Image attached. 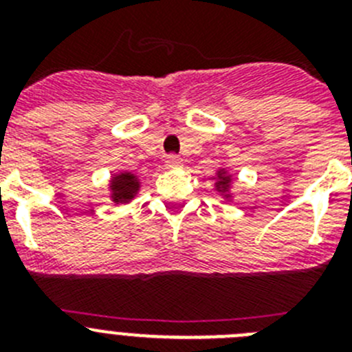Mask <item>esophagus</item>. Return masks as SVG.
<instances>
[{"mask_svg": "<svg viewBox=\"0 0 352 352\" xmlns=\"http://www.w3.org/2000/svg\"><path fill=\"white\" fill-rule=\"evenodd\" d=\"M166 164L169 167H179L183 164V160H182V157H178V155H169L166 160Z\"/></svg>", "mask_w": 352, "mask_h": 352, "instance_id": "esophagus-1", "label": "esophagus"}]
</instances>
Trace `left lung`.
Listing matches in <instances>:
<instances>
[{
	"mask_svg": "<svg viewBox=\"0 0 352 352\" xmlns=\"http://www.w3.org/2000/svg\"><path fill=\"white\" fill-rule=\"evenodd\" d=\"M231 176H227L226 170H219V182H217V190L219 192H223L226 194V197H229V185H231Z\"/></svg>",
	"mask_w": 352,
	"mask_h": 352,
	"instance_id": "1",
	"label": "left lung"
}]
</instances>
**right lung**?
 Wrapping results in <instances>:
<instances>
[{
  "mask_svg": "<svg viewBox=\"0 0 352 352\" xmlns=\"http://www.w3.org/2000/svg\"><path fill=\"white\" fill-rule=\"evenodd\" d=\"M139 183L138 176H133L132 173H120L114 174L113 179H111V199H113L116 204H123V203H130L135 194L139 192Z\"/></svg>",
  "mask_w": 352,
  "mask_h": 352,
  "instance_id": "obj_1",
  "label": "right lung"
}]
</instances>
